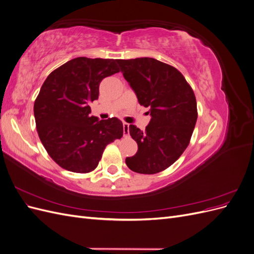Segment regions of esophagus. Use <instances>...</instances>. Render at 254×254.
Listing matches in <instances>:
<instances>
[{"mask_svg": "<svg viewBox=\"0 0 254 254\" xmlns=\"http://www.w3.org/2000/svg\"><path fill=\"white\" fill-rule=\"evenodd\" d=\"M123 130H124V136L129 134V124L128 123H123Z\"/></svg>", "mask_w": 254, "mask_h": 254, "instance_id": "esophagus-1", "label": "esophagus"}]
</instances>
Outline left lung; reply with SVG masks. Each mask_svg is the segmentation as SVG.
Wrapping results in <instances>:
<instances>
[{
  "instance_id": "8db88e82",
  "label": "left lung",
  "mask_w": 254,
  "mask_h": 254,
  "mask_svg": "<svg viewBox=\"0 0 254 254\" xmlns=\"http://www.w3.org/2000/svg\"><path fill=\"white\" fill-rule=\"evenodd\" d=\"M117 63L139 104L149 107L151 115L144 131L135 125L129 126L137 152L126 158V164L139 174L162 172L190 144L198 117L194 91L176 67L157 59H118Z\"/></svg>"
}]
</instances>
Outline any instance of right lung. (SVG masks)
Returning <instances> with one entry per match:
<instances>
[{
	"label": "right lung",
	"instance_id": "obj_1",
	"mask_svg": "<svg viewBox=\"0 0 254 254\" xmlns=\"http://www.w3.org/2000/svg\"><path fill=\"white\" fill-rule=\"evenodd\" d=\"M120 68L117 59L77 57L54 70L38 94L34 114L38 135L49 156L66 171H94L106 146L123 136V123L91 117L99 83Z\"/></svg>",
	"mask_w": 254,
	"mask_h": 254
}]
</instances>
